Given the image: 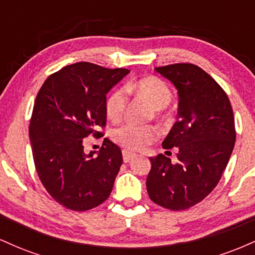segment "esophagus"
I'll list each match as a JSON object with an SVG mask.
<instances>
[{
    "label": "esophagus",
    "mask_w": 255,
    "mask_h": 255,
    "mask_svg": "<svg viewBox=\"0 0 255 255\" xmlns=\"http://www.w3.org/2000/svg\"><path fill=\"white\" fill-rule=\"evenodd\" d=\"M122 156H124V162L128 163V162H130V160L133 159L134 157H136V154L133 153V152L124 150V151H122Z\"/></svg>",
    "instance_id": "obj_1"
}]
</instances>
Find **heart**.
<instances>
[{
  "mask_svg": "<svg viewBox=\"0 0 255 255\" xmlns=\"http://www.w3.org/2000/svg\"><path fill=\"white\" fill-rule=\"evenodd\" d=\"M141 96L154 108L156 116H160L163 109L171 102L172 93L168 84L157 77H146L118 87L110 93L105 102V111L111 120H119L124 115L128 104V93ZM113 140L120 146L130 151H140L157 139L158 131L153 126H140L130 122L114 128Z\"/></svg>",
  "mask_w": 255,
  "mask_h": 255,
  "instance_id": "b5f03b06",
  "label": "heart"
}]
</instances>
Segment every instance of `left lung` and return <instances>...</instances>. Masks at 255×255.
<instances>
[{"label": "left lung", "instance_id": "8db88e82", "mask_svg": "<svg viewBox=\"0 0 255 255\" xmlns=\"http://www.w3.org/2000/svg\"><path fill=\"white\" fill-rule=\"evenodd\" d=\"M177 89V121L163 147H177V162L150 157L146 187L153 203L172 211L189 209L213 191L227 168L236 140L235 121L225 91L192 63L157 67Z\"/></svg>", "mask_w": 255, "mask_h": 255}]
</instances>
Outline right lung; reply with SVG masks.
I'll list each match as a JSON object with an SVG mask.
<instances>
[{
	"label": "right lung",
	"instance_id": "right-lung-1",
	"mask_svg": "<svg viewBox=\"0 0 255 255\" xmlns=\"http://www.w3.org/2000/svg\"><path fill=\"white\" fill-rule=\"evenodd\" d=\"M129 71L90 62L63 67L44 81L30 120V140L39 180L52 199L87 211L109 198L122 165L121 148L105 137L97 154L84 139L102 135L107 93Z\"/></svg>",
	"mask_w": 255,
	"mask_h": 255
}]
</instances>
